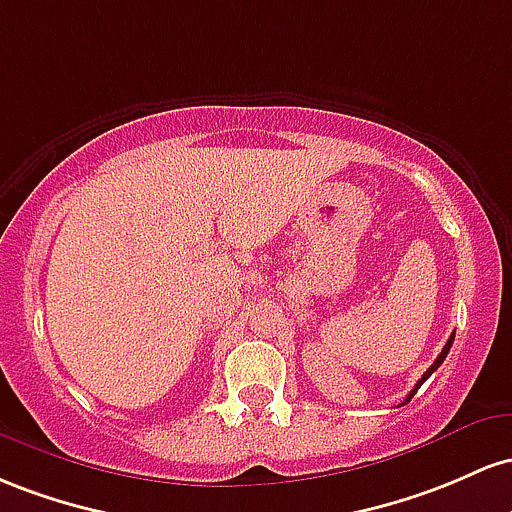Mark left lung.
Wrapping results in <instances>:
<instances>
[{
  "label": "left lung",
  "mask_w": 512,
  "mask_h": 512,
  "mask_svg": "<svg viewBox=\"0 0 512 512\" xmlns=\"http://www.w3.org/2000/svg\"><path fill=\"white\" fill-rule=\"evenodd\" d=\"M452 341H455V333H452V336H450V338H447V343H445V348H442V353L438 355V358H435V363L428 367V370H426V375H423V377H421V380H418V384H416V389H413V392H411L409 396H406V401H411V396L418 392V387H421V384H423V382H426V380H428V377H430V375H433V372H435V370H438V367L442 365V360H445V358H447V353H450V348H452Z\"/></svg>",
  "instance_id": "8db88e82"
}]
</instances>
